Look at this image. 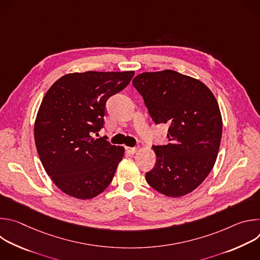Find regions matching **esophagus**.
<instances>
[{"mask_svg":"<svg viewBox=\"0 0 260 260\" xmlns=\"http://www.w3.org/2000/svg\"><path fill=\"white\" fill-rule=\"evenodd\" d=\"M125 149H126V151H127L128 154H135V153L138 152L139 148H138V147H126Z\"/></svg>","mask_w":260,"mask_h":260,"instance_id":"obj_1","label":"esophagus"}]
</instances>
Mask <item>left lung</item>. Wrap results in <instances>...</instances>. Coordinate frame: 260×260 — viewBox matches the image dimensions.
I'll list each match as a JSON object with an SVG mask.
<instances>
[{
    "label": "left lung",
    "mask_w": 260,
    "mask_h": 260,
    "mask_svg": "<svg viewBox=\"0 0 260 260\" xmlns=\"http://www.w3.org/2000/svg\"><path fill=\"white\" fill-rule=\"evenodd\" d=\"M133 84L152 120L170 125L169 144L152 147L156 162L146 173L148 184L170 198L193 191L219 151L222 117L216 98L202 81L172 70L142 73Z\"/></svg>",
    "instance_id": "1"
}]
</instances>
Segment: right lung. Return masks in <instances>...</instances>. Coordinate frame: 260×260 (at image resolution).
I'll list each match as a JSON object with an SVG mask.
<instances>
[{"mask_svg":"<svg viewBox=\"0 0 260 260\" xmlns=\"http://www.w3.org/2000/svg\"><path fill=\"white\" fill-rule=\"evenodd\" d=\"M134 75V71L67 74L44 95L35 143L47 175L66 194L90 200L112 181L124 148L92 134L104 126L108 99L125 88Z\"/></svg>","mask_w":260,"mask_h":260,"instance_id":"1","label":"right lung"}]
</instances>
